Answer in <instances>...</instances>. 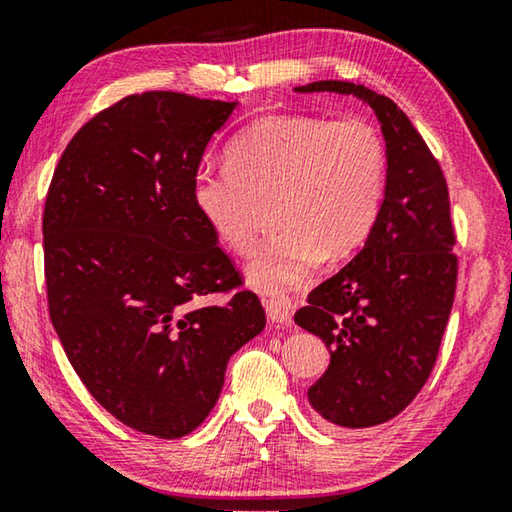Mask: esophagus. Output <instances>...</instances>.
I'll return each instance as SVG.
<instances>
[{"mask_svg": "<svg viewBox=\"0 0 512 512\" xmlns=\"http://www.w3.org/2000/svg\"><path fill=\"white\" fill-rule=\"evenodd\" d=\"M264 307H266V314L268 318L273 320L275 325H282V327H289L291 325V318H293V300L289 296H273V298H264Z\"/></svg>", "mask_w": 512, "mask_h": 512, "instance_id": "esophagus-1", "label": "esophagus"}]
</instances>
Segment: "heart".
Here are the masks:
<instances>
[{"instance_id": "obj_1", "label": "heart", "mask_w": 512, "mask_h": 512, "mask_svg": "<svg viewBox=\"0 0 512 512\" xmlns=\"http://www.w3.org/2000/svg\"><path fill=\"white\" fill-rule=\"evenodd\" d=\"M386 144L366 119L273 115L235 135L223 169L194 176L192 201L221 244L248 255L271 205L275 232L248 266L255 289L300 284L320 257L366 244L384 205Z\"/></svg>"}]
</instances>
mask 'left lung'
Returning a JSON list of instances; mask_svg holds the SVG:
<instances>
[{
	"mask_svg": "<svg viewBox=\"0 0 512 512\" xmlns=\"http://www.w3.org/2000/svg\"><path fill=\"white\" fill-rule=\"evenodd\" d=\"M298 92L354 94L386 140L384 205L361 253L309 293L296 323L332 354L309 404L336 427L388 422L422 391L454 305L458 257L445 173L393 99L348 81Z\"/></svg>",
	"mask_w": 512,
	"mask_h": 512,
	"instance_id": "left-lung-1",
	"label": "left lung"
}]
</instances>
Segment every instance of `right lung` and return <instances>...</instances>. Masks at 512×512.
I'll return each mask as SVG.
<instances>
[{
	"mask_svg": "<svg viewBox=\"0 0 512 512\" xmlns=\"http://www.w3.org/2000/svg\"><path fill=\"white\" fill-rule=\"evenodd\" d=\"M230 101L131 94L72 137L42 235L49 318L76 375L135 431L183 438L266 314L198 216L192 183ZM228 292L225 306H205Z\"/></svg>",
	"mask_w": 512,
	"mask_h": 512,
	"instance_id": "add662e5",
	"label": "right lung"
}]
</instances>
